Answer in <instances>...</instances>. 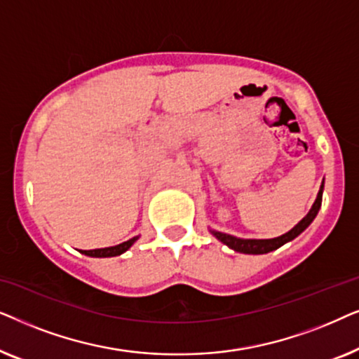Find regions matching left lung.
Returning <instances> with one entry per match:
<instances>
[{
	"instance_id": "8db88e82",
	"label": "left lung",
	"mask_w": 359,
	"mask_h": 359,
	"mask_svg": "<svg viewBox=\"0 0 359 359\" xmlns=\"http://www.w3.org/2000/svg\"><path fill=\"white\" fill-rule=\"evenodd\" d=\"M322 194H323V181L320 184V189H318L316 203L312 204V209L309 210V214L296 225V227H292L287 233L281 235V237L266 238V240H255V238H237V237H233V235L217 232V230H210V233H212L217 240H220V242L227 245L229 248H232L238 253H247V255L269 253V252H273V250L283 247L284 243L291 242V240L296 238L297 235H301L304 230H306L309 225L312 224V220L316 219V215L318 214V209H320V205H322Z\"/></svg>"
}]
</instances>
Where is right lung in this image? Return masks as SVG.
<instances>
[{
    "label": "right lung",
    "mask_w": 359,
    "mask_h": 359,
    "mask_svg": "<svg viewBox=\"0 0 359 359\" xmlns=\"http://www.w3.org/2000/svg\"><path fill=\"white\" fill-rule=\"evenodd\" d=\"M137 240H139V235L134 238L127 240V242H122L119 245H116V247H107V248H96V250H81L83 255H86V257H93V258H109V257H119L124 252H127L132 245H134Z\"/></svg>",
    "instance_id": "obj_1"
}]
</instances>
